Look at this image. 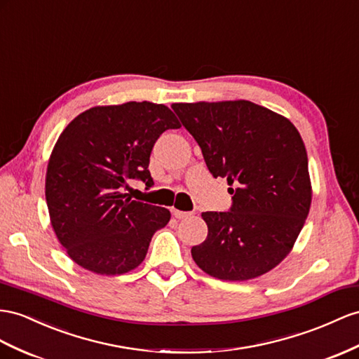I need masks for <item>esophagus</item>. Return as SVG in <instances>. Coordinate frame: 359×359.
Returning a JSON list of instances; mask_svg holds the SVG:
<instances>
[{"mask_svg": "<svg viewBox=\"0 0 359 359\" xmlns=\"http://www.w3.org/2000/svg\"><path fill=\"white\" fill-rule=\"evenodd\" d=\"M172 215L179 218V219H185L194 215V212H187V210H179V209H172Z\"/></svg>", "mask_w": 359, "mask_h": 359, "instance_id": "34e87169", "label": "esophagus"}]
</instances>
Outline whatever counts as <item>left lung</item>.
<instances>
[{
    "label": "left lung",
    "mask_w": 359,
    "mask_h": 359,
    "mask_svg": "<svg viewBox=\"0 0 359 359\" xmlns=\"http://www.w3.org/2000/svg\"><path fill=\"white\" fill-rule=\"evenodd\" d=\"M194 136L210 174L232 194L226 212H203L206 240L191 249L205 273L247 280L287 256L311 206L308 156L297 128L252 101L171 106Z\"/></svg>",
    "instance_id": "1"
}]
</instances>
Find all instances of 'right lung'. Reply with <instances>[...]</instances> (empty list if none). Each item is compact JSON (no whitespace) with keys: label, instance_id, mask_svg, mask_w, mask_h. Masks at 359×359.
<instances>
[{"label":"right lung","instance_id":"right-lung-1","mask_svg":"<svg viewBox=\"0 0 359 359\" xmlns=\"http://www.w3.org/2000/svg\"><path fill=\"white\" fill-rule=\"evenodd\" d=\"M180 124L149 101L92 107L67 126L54 145L45 179L51 226L69 258L92 273L123 274L140 265L168 209L132 200L128 180L145 189L158 137Z\"/></svg>","mask_w":359,"mask_h":359}]
</instances>
